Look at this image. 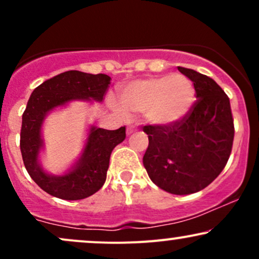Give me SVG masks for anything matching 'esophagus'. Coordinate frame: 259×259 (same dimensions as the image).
<instances>
[{
    "instance_id": "34e87169",
    "label": "esophagus",
    "mask_w": 259,
    "mask_h": 259,
    "mask_svg": "<svg viewBox=\"0 0 259 259\" xmlns=\"http://www.w3.org/2000/svg\"><path fill=\"white\" fill-rule=\"evenodd\" d=\"M134 132H136V126L129 125V126L126 127V134H127V135H130V134H133Z\"/></svg>"
}]
</instances>
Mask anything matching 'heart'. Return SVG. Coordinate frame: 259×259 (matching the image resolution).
Segmentation results:
<instances>
[{
    "label": "heart",
    "mask_w": 259,
    "mask_h": 259,
    "mask_svg": "<svg viewBox=\"0 0 259 259\" xmlns=\"http://www.w3.org/2000/svg\"><path fill=\"white\" fill-rule=\"evenodd\" d=\"M195 102L191 80L181 74L135 80L121 89L120 103L127 114L142 113L150 124L169 126L190 112ZM115 106L114 102H112Z\"/></svg>",
    "instance_id": "b5f03b06"
}]
</instances>
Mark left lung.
I'll list each match as a JSON object with an SVG mask.
<instances>
[{"mask_svg":"<svg viewBox=\"0 0 259 259\" xmlns=\"http://www.w3.org/2000/svg\"><path fill=\"white\" fill-rule=\"evenodd\" d=\"M196 91L190 112L177 124H147L144 165L150 179L164 191L190 195L207 187L222 173L230 157L234 119L230 101L213 79L178 67Z\"/></svg>","mask_w":259,"mask_h":259,"instance_id":"8db88e82","label":"left lung"}]
</instances>
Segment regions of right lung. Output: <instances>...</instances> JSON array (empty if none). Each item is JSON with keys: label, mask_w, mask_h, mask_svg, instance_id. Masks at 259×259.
Instances as JSON below:
<instances>
[{"label": "right lung", "mask_w": 259, "mask_h": 259, "mask_svg": "<svg viewBox=\"0 0 259 259\" xmlns=\"http://www.w3.org/2000/svg\"><path fill=\"white\" fill-rule=\"evenodd\" d=\"M111 84L106 74H88L69 70L46 80L32 91L20 130V151L31 179L47 194L62 200H82L97 192L105 184L111 153L125 139V126L106 130L91 126L81 157L64 175L45 173L38 164V152L44 146L41 126L46 114L53 108L73 100L101 102Z\"/></svg>", "instance_id": "add662e5"}]
</instances>
